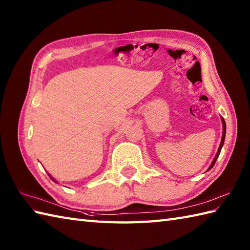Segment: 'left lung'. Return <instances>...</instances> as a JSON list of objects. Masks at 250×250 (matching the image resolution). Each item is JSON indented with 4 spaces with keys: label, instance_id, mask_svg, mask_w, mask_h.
Instances as JSON below:
<instances>
[{
    "label": "left lung",
    "instance_id": "1",
    "mask_svg": "<svg viewBox=\"0 0 250 250\" xmlns=\"http://www.w3.org/2000/svg\"><path fill=\"white\" fill-rule=\"evenodd\" d=\"M221 121H222V136H221V142H220V145H219V148H218V151H217L216 156H215V158H214V160H213V162L210 163V166H209V167H208V169H207V171H209V169L214 167V164H215V162H216V160H217V158L219 157V153H220V151H221V148H222V146H224V143H225V137H226V122H225V119L222 118V117H221Z\"/></svg>",
    "mask_w": 250,
    "mask_h": 250
}]
</instances>
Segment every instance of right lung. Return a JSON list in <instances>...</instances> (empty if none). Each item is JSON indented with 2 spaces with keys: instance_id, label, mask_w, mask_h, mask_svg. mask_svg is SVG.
Returning a JSON list of instances; mask_svg holds the SVG:
<instances>
[{
  "instance_id": "right-lung-1",
  "label": "right lung",
  "mask_w": 250,
  "mask_h": 250,
  "mask_svg": "<svg viewBox=\"0 0 250 250\" xmlns=\"http://www.w3.org/2000/svg\"><path fill=\"white\" fill-rule=\"evenodd\" d=\"M48 175H49V174H48ZM49 177H50V179L52 180V182H55V183H58V182H57V180H56V179H55L54 177H52V176H51V175H49Z\"/></svg>"
}]
</instances>
